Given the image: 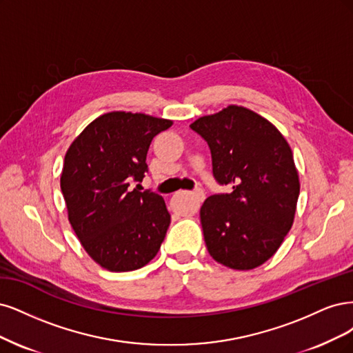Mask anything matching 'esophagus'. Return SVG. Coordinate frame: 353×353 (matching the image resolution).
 Here are the masks:
<instances>
[{"label": "esophagus", "mask_w": 353, "mask_h": 353, "mask_svg": "<svg viewBox=\"0 0 353 353\" xmlns=\"http://www.w3.org/2000/svg\"><path fill=\"white\" fill-rule=\"evenodd\" d=\"M186 195H189V196L192 198L193 205H195V208H193V210H195V211L199 208V205L203 202V199H205V193H203L201 189H198V190H195V192H192V193L188 192Z\"/></svg>", "instance_id": "esophagus-1"}]
</instances>
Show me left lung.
<instances>
[{
    "instance_id": "1",
    "label": "left lung",
    "mask_w": 353,
    "mask_h": 353,
    "mask_svg": "<svg viewBox=\"0 0 353 353\" xmlns=\"http://www.w3.org/2000/svg\"><path fill=\"white\" fill-rule=\"evenodd\" d=\"M190 128L210 146L215 180L233 188L201 207L210 255L239 271L263 265L277 252L296 212L301 183L288 141L242 105L199 117Z\"/></svg>"
}]
</instances>
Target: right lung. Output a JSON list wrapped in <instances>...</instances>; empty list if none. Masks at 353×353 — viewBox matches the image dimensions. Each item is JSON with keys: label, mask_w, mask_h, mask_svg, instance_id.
I'll return each instance as SVG.
<instances>
[{"label": "right lung", "mask_w": 353, "mask_h": 353, "mask_svg": "<svg viewBox=\"0 0 353 353\" xmlns=\"http://www.w3.org/2000/svg\"><path fill=\"white\" fill-rule=\"evenodd\" d=\"M172 124L143 112H105L65 152L60 185L67 217L88 255L102 268L138 270L160 251L170 214L163 196L141 192L138 181L148 170L152 139Z\"/></svg>", "instance_id": "obj_1"}]
</instances>
